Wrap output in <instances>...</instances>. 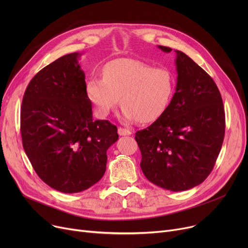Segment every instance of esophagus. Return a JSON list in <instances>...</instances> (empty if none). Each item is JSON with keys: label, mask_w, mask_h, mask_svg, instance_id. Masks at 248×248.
<instances>
[{"label": "esophagus", "mask_w": 248, "mask_h": 248, "mask_svg": "<svg viewBox=\"0 0 248 248\" xmlns=\"http://www.w3.org/2000/svg\"><path fill=\"white\" fill-rule=\"evenodd\" d=\"M117 133H119L120 136H131L132 135V132L129 131V129L123 128V127H119V129H117Z\"/></svg>", "instance_id": "1"}]
</instances>
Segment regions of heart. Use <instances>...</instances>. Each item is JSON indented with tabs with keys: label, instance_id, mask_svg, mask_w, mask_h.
<instances>
[{
	"label": "heart",
	"instance_id": "heart-1",
	"mask_svg": "<svg viewBox=\"0 0 248 248\" xmlns=\"http://www.w3.org/2000/svg\"><path fill=\"white\" fill-rule=\"evenodd\" d=\"M175 85V76L170 69L121 58L103 67L102 77L89 78L85 91L98 117L108 116L121 97L125 121L150 124L159 120L168 109Z\"/></svg>",
	"mask_w": 248,
	"mask_h": 248
}]
</instances>
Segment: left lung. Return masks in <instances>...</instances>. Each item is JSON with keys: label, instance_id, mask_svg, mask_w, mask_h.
<instances>
[{"label": "left lung", "instance_id": "obj_1", "mask_svg": "<svg viewBox=\"0 0 248 248\" xmlns=\"http://www.w3.org/2000/svg\"><path fill=\"white\" fill-rule=\"evenodd\" d=\"M175 52L176 93L160 119L136 133V140L146 178L180 192L198 186L211 173L223 144L225 113L210 75L182 51Z\"/></svg>", "mask_w": 248, "mask_h": 248}]
</instances>
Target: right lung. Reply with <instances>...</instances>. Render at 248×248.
<instances>
[{
  "mask_svg": "<svg viewBox=\"0 0 248 248\" xmlns=\"http://www.w3.org/2000/svg\"><path fill=\"white\" fill-rule=\"evenodd\" d=\"M80 56L64 55L39 71L21 108L23 147L35 172L69 194L97 183L106 173L107 152L119 140L115 125L93 120Z\"/></svg>",
  "mask_w": 248,
  "mask_h": 248,
  "instance_id": "obj_1",
  "label": "right lung"
}]
</instances>
